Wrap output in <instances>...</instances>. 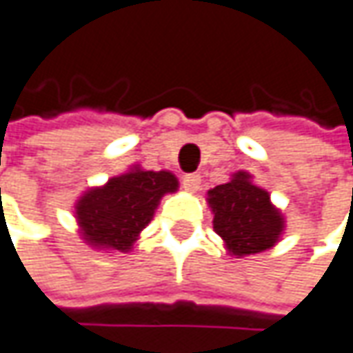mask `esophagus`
<instances>
[{
  "instance_id": "obj_1",
  "label": "esophagus",
  "mask_w": 353,
  "mask_h": 353,
  "mask_svg": "<svg viewBox=\"0 0 353 353\" xmlns=\"http://www.w3.org/2000/svg\"><path fill=\"white\" fill-rule=\"evenodd\" d=\"M201 174L199 172H188L183 176V188L188 190V192H194V190H199L201 188Z\"/></svg>"
}]
</instances>
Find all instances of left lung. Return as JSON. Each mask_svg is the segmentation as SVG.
Masks as SVG:
<instances>
[{
	"mask_svg": "<svg viewBox=\"0 0 353 353\" xmlns=\"http://www.w3.org/2000/svg\"><path fill=\"white\" fill-rule=\"evenodd\" d=\"M208 203L214 212V232L234 256L268 250L284 228L280 212L270 204V194L252 185L246 172L208 190Z\"/></svg>",
	"mask_w": 353,
	"mask_h": 353,
	"instance_id": "left-lung-1",
	"label": "left lung"
}]
</instances>
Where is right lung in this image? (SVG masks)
Returning a JSON list of instances; mask_svg holds the SVG:
<instances>
[{
	"instance_id": "right-lung-1",
	"label": "right lung",
	"mask_w": 353,
	"mask_h": 353,
	"mask_svg": "<svg viewBox=\"0 0 353 353\" xmlns=\"http://www.w3.org/2000/svg\"><path fill=\"white\" fill-rule=\"evenodd\" d=\"M179 181L167 170L134 168L89 190L77 204L83 238L93 246L127 252L147 226L163 194L174 192Z\"/></svg>"
}]
</instances>
